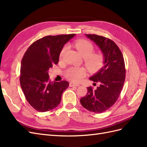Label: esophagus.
Instances as JSON below:
<instances>
[{
  "label": "esophagus",
  "mask_w": 147,
  "mask_h": 147,
  "mask_svg": "<svg viewBox=\"0 0 147 147\" xmlns=\"http://www.w3.org/2000/svg\"><path fill=\"white\" fill-rule=\"evenodd\" d=\"M79 84H77V83H70L69 84V86L71 87V86H78Z\"/></svg>",
  "instance_id": "1"
}]
</instances>
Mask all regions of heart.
Returning a JSON list of instances; mask_svg holds the SVG:
<instances>
[{
	"instance_id": "obj_1",
	"label": "heart",
	"mask_w": 147,
	"mask_h": 147,
	"mask_svg": "<svg viewBox=\"0 0 147 147\" xmlns=\"http://www.w3.org/2000/svg\"><path fill=\"white\" fill-rule=\"evenodd\" d=\"M74 46L78 52L84 57V64L90 72H96L105 64V56L101 52H94V46L92 42L86 39H79L74 42ZM67 47L64 46L59 54V59L64 57ZM86 75V70L83 67H72L65 72V77L74 82L80 81Z\"/></svg>"
}]
</instances>
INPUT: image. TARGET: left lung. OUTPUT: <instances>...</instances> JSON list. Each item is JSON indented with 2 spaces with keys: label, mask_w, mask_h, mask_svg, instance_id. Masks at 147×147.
<instances>
[{
  "label": "left lung",
  "mask_w": 147,
  "mask_h": 147,
  "mask_svg": "<svg viewBox=\"0 0 147 147\" xmlns=\"http://www.w3.org/2000/svg\"><path fill=\"white\" fill-rule=\"evenodd\" d=\"M99 46L105 56V65L90 78L99 86L87 88L86 96L80 99L81 105L91 112L101 113L108 110L120 96L125 79V67L123 55L113 40L97 34H86Z\"/></svg>",
  "instance_id": "left-lung-1"
}]
</instances>
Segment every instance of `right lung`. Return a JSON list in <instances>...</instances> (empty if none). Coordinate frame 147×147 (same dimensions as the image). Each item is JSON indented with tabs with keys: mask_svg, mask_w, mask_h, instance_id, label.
<instances>
[{
	"mask_svg": "<svg viewBox=\"0 0 147 147\" xmlns=\"http://www.w3.org/2000/svg\"><path fill=\"white\" fill-rule=\"evenodd\" d=\"M75 34L47 36L30 45L22 58L20 82L26 100L39 112L49 111L60 104L68 82H51L49 69L58 64L64 45Z\"/></svg>",
	"mask_w": 147,
	"mask_h": 147,
	"instance_id": "1",
	"label": "right lung"
}]
</instances>
